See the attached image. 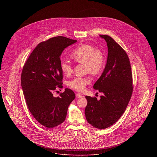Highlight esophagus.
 Listing matches in <instances>:
<instances>
[{
	"mask_svg": "<svg viewBox=\"0 0 157 157\" xmlns=\"http://www.w3.org/2000/svg\"><path fill=\"white\" fill-rule=\"evenodd\" d=\"M76 97L77 98H80L83 97V96L81 94H77L76 95Z\"/></svg>",
	"mask_w": 157,
	"mask_h": 157,
	"instance_id": "1",
	"label": "esophagus"
}]
</instances>
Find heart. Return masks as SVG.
Returning <instances> with one entry per match:
<instances>
[{"instance_id":"heart-1","label":"heart","mask_w":157,"mask_h":157,"mask_svg":"<svg viewBox=\"0 0 157 157\" xmlns=\"http://www.w3.org/2000/svg\"><path fill=\"white\" fill-rule=\"evenodd\" d=\"M71 57L78 63L85 65L86 71L92 74L99 73L104 65V55L101 51L94 46L83 44L78 46L71 53ZM61 71L65 75L72 72V66L67 60H62L60 63ZM90 82L89 77H75L68 82V86L72 89L82 91Z\"/></svg>"}]
</instances>
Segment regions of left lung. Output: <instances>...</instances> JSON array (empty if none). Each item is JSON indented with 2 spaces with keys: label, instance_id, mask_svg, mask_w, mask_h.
<instances>
[{
  "label": "left lung",
  "instance_id": "left-lung-1",
  "mask_svg": "<svg viewBox=\"0 0 157 157\" xmlns=\"http://www.w3.org/2000/svg\"><path fill=\"white\" fill-rule=\"evenodd\" d=\"M108 47L104 70L94 85V89L102 92L97 98L86 96L88 104L85 113L87 121L99 129L111 127L124 113L132 93V75L125 51L111 36L100 35Z\"/></svg>",
  "mask_w": 157,
  "mask_h": 157
}]
</instances>
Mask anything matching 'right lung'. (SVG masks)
I'll return each instance as SVG.
<instances>
[{"instance_id":"obj_1","label":"right lung","mask_w":157,"mask_h":157,"mask_svg":"<svg viewBox=\"0 0 157 157\" xmlns=\"http://www.w3.org/2000/svg\"><path fill=\"white\" fill-rule=\"evenodd\" d=\"M76 42L63 36L42 42L23 67L21 85L26 103L33 117L46 128L56 127L65 120L68 106L75 98L73 90L68 88L58 97L52 92L56 86H62L60 56L66 48Z\"/></svg>"}]
</instances>
